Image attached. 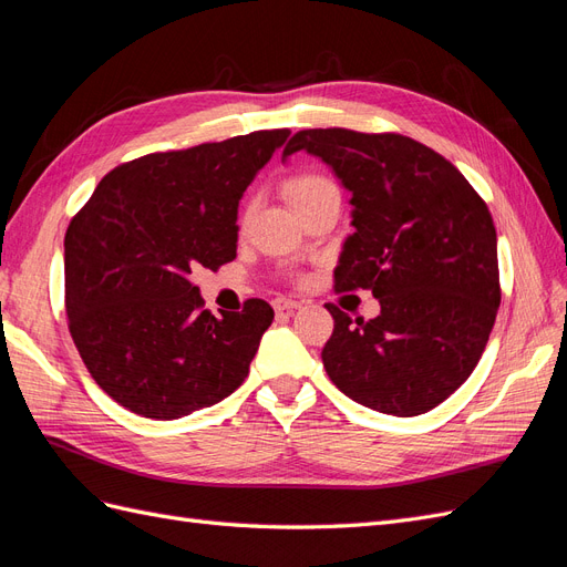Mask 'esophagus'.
<instances>
[{"instance_id": "obj_1", "label": "esophagus", "mask_w": 567, "mask_h": 567, "mask_svg": "<svg viewBox=\"0 0 567 567\" xmlns=\"http://www.w3.org/2000/svg\"><path fill=\"white\" fill-rule=\"evenodd\" d=\"M302 302L293 300V298H277L274 300V310L281 312V315H293L296 310H300Z\"/></svg>"}]
</instances>
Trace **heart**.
<instances>
[{
  "label": "heart",
  "instance_id": "obj_1",
  "mask_svg": "<svg viewBox=\"0 0 567 567\" xmlns=\"http://www.w3.org/2000/svg\"><path fill=\"white\" fill-rule=\"evenodd\" d=\"M333 186L336 184L329 177H323L319 173H302V175H296L286 182V194L300 210L307 203H312L315 198H319L323 192H329V188H333ZM250 213H252V203L248 200L241 208V215H238V225H246Z\"/></svg>",
  "mask_w": 567,
  "mask_h": 567
}]
</instances>
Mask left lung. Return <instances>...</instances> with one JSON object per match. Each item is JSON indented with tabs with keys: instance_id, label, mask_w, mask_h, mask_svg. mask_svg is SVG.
<instances>
[{
	"instance_id": "left-lung-1",
	"label": "left lung",
	"mask_w": 567,
	"mask_h": 567,
	"mask_svg": "<svg viewBox=\"0 0 567 567\" xmlns=\"http://www.w3.org/2000/svg\"><path fill=\"white\" fill-rule=\"evenodd\" d=\"M329 163L352 192V236L333 271L338 293L371 290L381 315L354 321L326 305L329 379L392 416L435 409L468 379L502 302L487 203L425 144L394 132L300 130L284 148Z\"/></svg>"
}]
</instances>
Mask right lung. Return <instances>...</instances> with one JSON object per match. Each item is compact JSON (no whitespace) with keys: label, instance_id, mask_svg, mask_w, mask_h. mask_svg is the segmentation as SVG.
I'll list each match as a JSON object with an SVG mask.
<instances>
[{"label":"right lung","instance_id":"obj_1","mask_svg":"<svg viewBox=\"0 0 567 567\" xmlns=\"http://www.w3.org/2000/svg\"><path fill=\"white\" fill-rule=\"evenodd\" d=\"M288 134L260 130L123 163L71 219L68 331L120 406L173 421L246 381L274 310L250 298L217 319L192 279L236 257L238 200Z\"/></svg>","mask_w":567,"mask_h":567}]
</instances>
